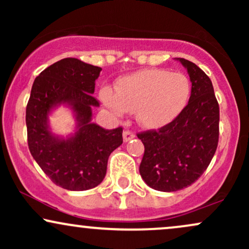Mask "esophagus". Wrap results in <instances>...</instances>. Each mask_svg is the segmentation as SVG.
<instances>
[{"label": "esophagus", "mask_w": 249, "mask_h": 249, "mask_svg": "<svg viewBox=\"0 0 249 249\" xmlns=\"http://www.w3.org/2000/svg\"><path fill=\"white\" fill-rule=\"evenodd\" d=\"M134 137H136V134H134L132 131H128V130H125L124 132H123V138H124V142H130L131 139H133Z\"/></svg>", "instance_id": "34e87169"}]
</instances>
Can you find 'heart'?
<instances>
[{"label":"heart","instance_id":"1","mask_svg":"<svg viewBox=\"0 0 249 249\" xmlns=\"http://www.w3.org/2000/svg\"><path fill=\"white\" fill-rule=\"evenodd\" d=\"M101 97L117 115L130 111L142 126L158 128L173 122L186 107L191 82L181 72L144 70L119 79L116 91L103 88Z\"/></svg>","mask_w":249,"mask_h":249}]
</instances>
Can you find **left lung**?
Listing matches in <instances>:
<instances>
[{
  "label": "left lung",
  "instance_id": "left-lung-1",
  "mask_svg": "<svg viewBox=\"0 0 249 249\" xmlns=\"http://www.w3.org/2000/svg\"><path fill=\"white\" fill-rule=\"evenodd\" d=\"M177 59L192 83L188 104L159 130L137 133L145 147L139 173L148 186L161 192H176L196 181L219 142V104L210 77L194 63Z\"/></svg>",
  "mask_w": 249,
  "mask_h": 249
}]
</instances>
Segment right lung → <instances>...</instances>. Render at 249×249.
<instances>
[{
    "label": "right lung",
    "mask_w": 249,
    "mask_h": 249,
    "mask_svg": "<svg viewBox=\"0 0 249 249\" xmlns=\"http://www.w3.org/2000/svg\"><path fill=\"white\" fill-rule=\"evenodd\" d=\"M102 68L77 58L53 63L36 77L25 111L28 146L37 164L55 182L69 191L96 187L107 174V159L123 144V127L105 130L91 123L92 107H99L92 93ZM61 104L75 112L77 131L69 139L50 131L47 116Z\"/></svg>",
    "instance_id": "add662e5"
}]
</instances>
